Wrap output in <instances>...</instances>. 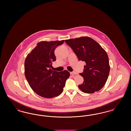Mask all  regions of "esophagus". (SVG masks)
<instances>
[{
	"label": "esophagus",
	"mask_w": 131,
	"mask_h": 131,
	"mask_svg": "<svg viewBox=\"0 0 131 131\" xmlns=\"http://www.w3.org/2000/svg\"><path fill=\"white\" fill-rule=\"evenodd\" d=\"M70 73H71V74L72 75H77V74H78V73H77V72H75V71H72V72H71Z\"/></svg>",
	"instance_id": "esophagus-1"
}]
</instances>
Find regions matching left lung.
Wrapping results in <instances>:
<instances>
[{"label": "left lung", "mask_w": 131, "mask_h": 131, "mask_svg": "<svg viewBox=\"0 0 131 131\" xmlns=\"http://www.w3.org/2000/svg\"><path fill=\"white\" fill-rule=\"evenodd\" d=\"M65 41L79 60L86 63L83 72L79 73L84 81L78 85L79 88L85 93L99 91L105 84L110 73L109 60L106 52L98 43L87 36Z\"/></svg>", "instance_id": "8db88e82"}]
</instances>
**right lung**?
<instances>
[{"label":"right lung","instance_id":"right-lung-1","mask_svg":"<svg viewBox=\"0 0 131 131\" xmlns=\"http://www.w3.org/2000/svg\"><path fill=\"white\" fill-rule=\"evenodd\" d=\"M64 42H40L25 60L26 79L33 91L42 97L48 99L60 95L70 75L67 71L59 72L50 69L56 60L54 51Z\"/></svg>","mask_w":131,"mask_h":131}]
</instances>
